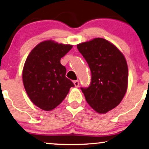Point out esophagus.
Here are the masks:
<instances>
[{"label":"esophagus","mask_w":149,"mask_h":149,"mask_svg":"<svg viewBox=\"0 0 149 149\" xmlns=\"http://www.w3.org/2000/svg\"><path fill=\"white\" fill-rule=\"evenodd\" d=\"M74 86L76 87H78L79 86V81L78 80L77 81H74Z\"/></svg>","instance_id":"esophagus-1"}]
</instances>
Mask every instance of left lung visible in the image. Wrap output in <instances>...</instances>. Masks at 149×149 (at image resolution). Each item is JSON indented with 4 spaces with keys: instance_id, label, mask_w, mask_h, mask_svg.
Masks as SVG:
<instances>
[{
    "instance_id": "8db88e82",
    "label": "left lung",
    "mask_w": 149,
    "mask_h": 149,
    "mask_svg": "<svg viewBox=\"0 0 149 149\" xmlns=\"http://www.w3.org/2000/svg\"><path fill=\"white\" fill-rule=\"evenodd\" d=\"M91 70L89 87H81L89 106L106 113L121 102L127 88L128 68L125 57L106 39L96 38L77 45Z\"/></svg>"
}]
</instances>
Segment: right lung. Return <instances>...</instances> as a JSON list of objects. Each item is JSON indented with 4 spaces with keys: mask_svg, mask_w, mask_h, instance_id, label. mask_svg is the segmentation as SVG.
<instances>
[{
    "mask_svg": "<svg viewBox=\"0 0 149 149\" xmlns=\"http://www.w3.org/2000/svg\"><path fill=\"white\" fill-rule=\"evenodd\" d=\"M72 47L45 40L37 45L26 59L22 73L24 88L32 102L44 111L58 107L74 86L66 77V69L60 63Z\"/></svg>",
    "mask_w": 149,
    "mask_h": 149,
    "instance_id": "obj_1",
    "label": "right lung"
}]
</instances>
